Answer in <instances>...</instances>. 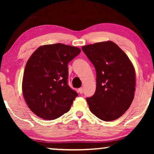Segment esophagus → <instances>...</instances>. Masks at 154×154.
<instances>
[{"label": "esophagus", "mask_w": 154, "mask_h": 154, "mask_svg": "<svg viewBox=\"0 0 154 154\" xmlns=\"http://www.w3.org/2000/svg\"><path fill=\"white\" fill-rule=\"evenodd\" d=\"M79 91L80 94H83V88H80L79 89Z\"/></svg>", "instance_id": "34e87169"}]
</instances>
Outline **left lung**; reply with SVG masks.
<instances>
[{
  "instance_id": "left-lung-1",
  "label": "left lung",
  "mask_w": 154,
  "mask_h": 154,
  "mask_svg": "<svg viewBox=\"0 0 154 154\" xmlns=\"http://www.w3.org/2000/svg\"><path fill=\"white\" fill-rule=\"evenodd\" d=\"M97 73L95 93L86 99L90 110L104 121L119 119L129 109L135 90V71L125 52L112 41L82 47Z\"/></svg>"
}]
</instances>
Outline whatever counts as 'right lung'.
<instances>
[{
    "instance_id": "obj_1",
    "label": "right lung",
    "mask_w": 154,
    "mask_h": 154,
    "mask_svg": "<svg viewBox=\"0 0 154 154\" xmlns=\"http://www.w3.org/2000/svg\"><path fill=\"white\" fill-rule=\"evenodd\" d=\"M79 48L62 43L39 47L27 61L22 92L29 108L38 116L54 120L70 110L78 96L68 85V64Z\"/></svg>"
}]
</instances>
